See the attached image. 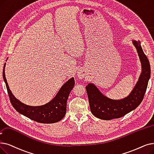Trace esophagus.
Listing matches in <instances>:
<instances>
[{
  "label": "esophagus",
  "instance_id": "obj_1",
  "mask_svg": "<svg viewBox=\"0 0 154 154\" xmlns=\"http://www.w3.org/2000/svg\"><path fill=\"white\" fill-rule=\"evenodd\" d=\"M77 77L79 79H82L84 77V76H85V73H84V72L83 71H79L77 72Z\"/></svg>",
  "mask_w": 154,
  "mask_h": 154
}]
</instances>
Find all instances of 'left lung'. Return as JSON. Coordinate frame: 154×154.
<instances>
[{
	"mask_svg": "<svg viewBox=\"0 0 154 154\" xmlns=\"http://www.w3.org/2000/svg\"><path fill=\"white\" fill-rule=\"evenodd\" d=\"M131 41L137 49L142 72L134 88L128 96L121 99H112L106 96L92 82H89L85 87L91 112L97 118L110 120L121 118L135 109L142 101L150 77V66L140 42L135 39Z\"/></svg>",
	"mask_w": 154,
	"mask_h": 154,
	"instance_id": "left-lung-1",
	"label": "left lung"
}]
</instances>
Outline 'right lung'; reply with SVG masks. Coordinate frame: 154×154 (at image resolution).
<instances>
[{
    "mask_svg": "<svg viewBox=\"0 0 154 154\" xmlns=\"http://www.w3.org/2000/svg\"><path fill=\"white\" fill-rule=\"evenodd\" d=\"M5 63L3 69V79L10 101L14 108L20 114L39 123H54L60 121L66 114V102L70 92L75 85L74 78L72 77L66 81L61 87L56 96L48 103L42 106H29L20 101L10 90L5 75Z\"/></svg>",
    "mask_w": 154,
    "mask_h": 154,
    "instance_id": "right-lung-1",
    "label": "right lung"
}]
</instances>
